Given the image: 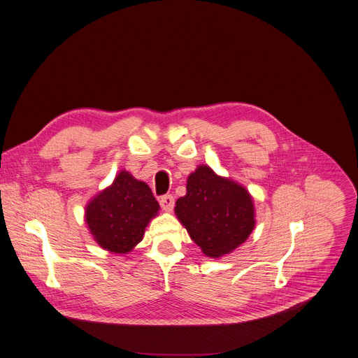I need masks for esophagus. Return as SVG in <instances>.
<instances>
[{
    "instance_id": "1",
    "label": "esophagus",
    "mask_w": 358,
    "mask_h": 358,
    "mask_svg": "<svg viewBox=\"0 0 358 358\" xmlns=\"http://www.w3.org/2000/svg\"><path fill=\"white\" fill-rule=\"evenodd\" d=\"M159 203L163 208V210L171 212L173 209V206H175V198L172 195H163V196H160Z\"/></svg>"
}]
</instances>
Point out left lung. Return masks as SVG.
<instances>
[{"label": "left lung", "mask_w": 358, "mask_h": 358, "mask_svg": "<svg viewBox=\"0 0 358 358\" xmlns=\"http://www.w3.org/2000/svg\"><path fill=\"white\" fill-rule=\"evenodd\" d=\"M175 212L205 255L219 258L234 251L255 227L251 195L241 185L199 166L187 178L186 195Z\"/></svg>", "instance_id": "8db88e82"}]
</instances>
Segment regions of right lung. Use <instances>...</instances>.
Here are the masks:
<instances>
[{"mask_svg": "<svg viewBox=\"0 0 358 358\" xmlns=\"http://www.w3.org/2000/svg\"><path fill=\"white\" fill-rule=\"evenodd\" d=\"M157 210L159 203L150 187L122 171L113 185L89 203L86 222L101 248L127 254L142 241L145 228Z\"/></svg>", "mask_w": 358, "mask_h": 358, "instance_id": "right-lung-1", "label": "right lung"}]
</instances>
